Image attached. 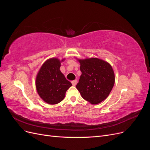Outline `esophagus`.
I'll return each mask as SVG.
<instances>
[{"label":"esophagus","instance_id":"1","mask_svg":"<svg viewBox=\"0 0 150 150\" xmlns=\"http://www.w3.org/2000/svg\"><path fill=\"white\" fill-rule=\"evenodd\" d=\"M71 83H72V85H73V86H76V84H77V80L72 81Z\"/></svg>","mask_w":150,"mask_h":150}]
</instances>
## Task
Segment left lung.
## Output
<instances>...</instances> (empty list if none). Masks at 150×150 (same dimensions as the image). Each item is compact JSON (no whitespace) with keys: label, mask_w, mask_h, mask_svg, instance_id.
<instances>
[{"label":"left lung","mask_w":150,"mask_h":150,"mask_svg":"<svg viewBox=\"0 0 150 150\" xmlns=\"http://www.w3.org/2000/svg\"><path fill=\"white\" fill-rule=\"evenodd\" d=\"M82 72L76 88L85 100L100 103L109 96L115 84V73L108 62L98 58L78 59Z\"/></svg>","instance_id":"left-lung-1"}]
</instances>
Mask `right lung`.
Masks as SVG:
<instances>
[{
  "instance_id": "right-lung-1",
  "label": "right lung",
  "mask_w": 150,
  "mask_h": 150,
  "mask_svg": "<svg viewBox=\"0 0 150 150\" xmlns=\"http://www.w3.org/2000/svg\"><path fill=\"white\" fill-rule=\"evenodd\" d=\"M57 58H51L42 65L35 79L38 93L42 100L49 104L60 103L66 92L72 86L60 71L61 62Z\"/></svg>"
}]
</instances>
